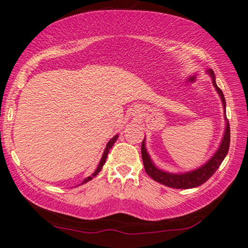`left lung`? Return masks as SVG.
<instances>
[{
  "mask_svg": "<svg viewBox=\"0 0 248 248\" xmlns=\"http://www.w3.org/2000/svg\"><path fill=\"white\" fill-rule=\"evenodd\" d=\"M209 73L212 78L213 86H215L217 91H218V93L220 94L223 107H225L226 109L225 96H223L221 89L217 86L215 73H213L212 70H210ZM229 144H230V126H229V122H227L226 132H225V135H223L222 142L221 144H220L219 149L217 150L215 155H213V157L210 159L205 165H203L201 168L196 169V170L185 172V174H170V172L160 170V169H158L154 164H152L151 159L149 157L147 150H145L144 142H142V147H141L142 160H143L145 172H147L152 179H155V182L161 183V184L169 186V187H174V188H183V189L193 188V187H198V186L202 185L203 183H205L213 174H215L217 169H218L220 167V165H221V162L223 161V159H225L227 154H228Z\"/></svg>",
  "mask_w": 248,
  "mask_h": 248,
  "instance_id": "left-lung-1",
  "label": "left lung"
}]
</instances>
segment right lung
<instances>
[{
  "instance_id": "add662e5",
  "label": "right lung",
  "mask_w": 248,
  "mask_h": 248,
  "mask_svg": "<svg viewBox=\"0 0 248 248\" xmlns=\"http://www.w3.org/2000/svg\"><path fill=\"white\" fill-rule=\"evenodd\" d=\"M116 139H117V135L116 137H114L113 139H111V140L108 142L107 143V145H106V149H105V151H104V155H103V158H101V160H100V162H99V165H98V168L96 169V171L93 172V176H89V177L88 178H86L84 179V181L82 182V184H84V183H87V182H89V181H91V179H93L94 176H97L98 175V172H99L100 170H101V168H103V166H104V164L105 162H106V159H107V155H108V152H109V150H110V148L113 147V144L115 143V141H116Z\"/></svg>"
}]
</instances>
